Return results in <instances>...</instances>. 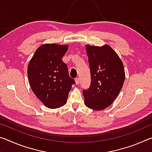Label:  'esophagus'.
I'll return each mask as SVG.
<instances>
[{
    "instance_id": "1",
    "label": "esophagus",
    "mask_w": 152,
    "mask_h": 152,
    "mask_svg": "<svg viewBox=\"0 0 152 152\" xmlns=\"http://www.w3.org/2000/svg\"><path fill=\"white\" fill-rule=\"evenodd\" d=\"M75 82H76V84H79V83H80V79H79V78H75Z\"/></svg>"
}]
</instances>
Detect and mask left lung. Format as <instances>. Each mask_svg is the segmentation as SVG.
<instances>
[{"label": "left lung", "mask_w": 152, "mask_h": 152, "mask_svg": "<svg viewBox=\"0 0 152 152\" xmlns=\"http://www.w3.org/2000/svg\"><path fill=\"white\" fill-rule=\"evenodd\" d=\"M91 70L90 87L83 90L84 102L90 109L101 110L113 103L121 90L125 74L123 62L109 45H86Z\"/></svg>", "instance_id": "obj_1"}]
</instances>
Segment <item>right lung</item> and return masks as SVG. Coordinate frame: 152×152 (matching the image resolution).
I'll return each mask as SVG.
<instances>
[{
  "mask_svg": "<svg viewBox=\"0 0 152 152\" xmlns=\"http://www.w3.org/2000/svg\"><path fill=\"white\" fill-rule=\"evenodd\" d=\"M68 48V45L55 43L41 45L28 66V78L33 92L50 109L65 104L72 85L75 84L61 60Z\"/></svg>",
  "mask_w": 152,
  "mask_h": 152,
  "instance_id": "1",
  "label": "right lung"
}]
</instances>
